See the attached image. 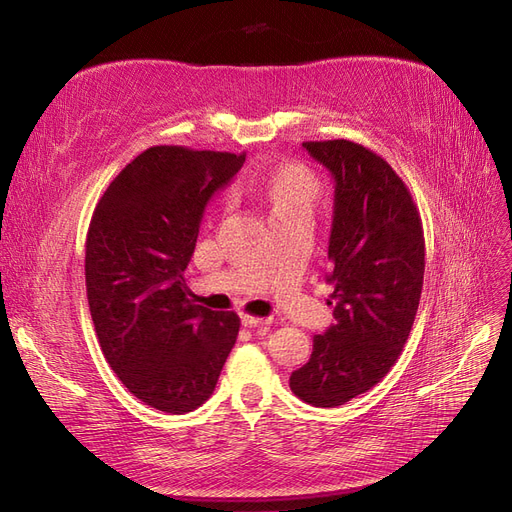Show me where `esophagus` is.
Instances as JSON below:
<instances>
[{"mask_svg": "<svg viewBox=\"0 0 512 512\" xmlns=\"http://www.w3.org/2000/svg\"><path fill=\"white\" fill-rule=\"evenodd\" d=\"M241 322L245 327H260V329H271L273 318H260V316H252V314H243Z\"/></svg>", "mask_w": 512, "mask_h": 512, "instance_id": "34e87169", "label": "esophagus"}]
</instances>
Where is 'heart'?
Instances as JSON below:
<instances>
[{"mask_svg": "<svg viewBox=\"0 0 512 512\" xmlns=\"http://www.w3.org/2000/svg\"><path fill=\"white\" fill-rule=\"evenodd\" d=\"M265 190L273 215L292 211H314L320 196V183L307 166L299 162H286L277 166L260 183ZM232 203V194L226 196L224 205Z\"/></svg>", "mask_w": 512, "mask_h": 512, "instance_id": "b5f03b06", "label": "heart"}]
</instances>
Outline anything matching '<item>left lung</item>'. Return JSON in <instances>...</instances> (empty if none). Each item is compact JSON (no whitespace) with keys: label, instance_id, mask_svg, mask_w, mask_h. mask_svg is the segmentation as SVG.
I'll return each instance as SVG.
<instances>
[{"label":"left lung","instance_id":"8db88e82","mask_svg":"<svg viewBox=\"0 0 512 512\" xmlns=\"http://www.w3.org/2000/svg\"><path fill=\"white\" fill-rule=\"evenodd\" d=\"M303 147L335 179L327 277L335 324L314 335L290 389L305 404L335 408L376 386L404 350L421 301L425 237L408 185L378 153L344 138Z\"/></svg>","mask_w":512,"mask_h":512}]
</instances>
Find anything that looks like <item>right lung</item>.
I'll list each match as a JSON object with an SVG mask.
<instances>
[{
  "label": "right lung",
  "instance_id": "add662e5",
  "mask_svg": "<svg viewBox=\"0 0 512 512\" xmlns=\"http://www.w3.org/2000/svg\"><path fill=\"white\" fill-rule=\"evenodd\" d=\"M243 162L245 153L149 147L91 215L85 284L98 342L126 389L156 410L203 406L237 342L239 316L198 305L183 271L207 200Z\"/></svg>",
  "mask_w": 512,
  "mask_h": 512
}]
</instances>
